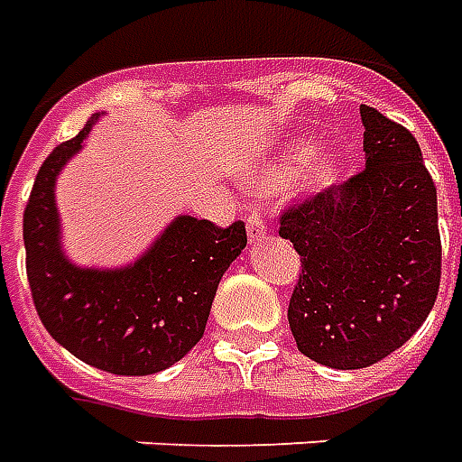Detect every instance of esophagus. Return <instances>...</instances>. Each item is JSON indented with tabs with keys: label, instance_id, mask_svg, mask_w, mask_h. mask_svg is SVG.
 Listing matches in <instances>:
<instances>
[{
	"label": "esophagus",
	"instance_id": "34e87169",
	"mask_svg": "<svg viewBox=\"0 0 462 462\" xmlns=\"http://www.w3.org/2000/svg\"><path fill=\"white\" fill-rule=\"evenodd\" d=\"M247 237L249 245H262L266 240V227L259 215H249L247 217Z\"/></svg>",
	"mask_w": 462,
	"mask_h": 462
}]
</instances>
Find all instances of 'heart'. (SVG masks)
Here are the masks:
<instances>
[{"label": "heart", "instance_id": "1", "mask_svg": "<svg viewBox=\"0 0 462 462\" xmlns=\"http://www.w3.org/2000/svg\"><path fill=\"white\" fill-rule=\"evenodd\" d=\"M299 173V186L306 193H326L343 180L345 159L336 149H323L316 153V146L309 139H299L276 156L274 162L257 176L259 188L283 186Z\"/></svg>", "mask_w": 462, "mask_h": 462}]
</instances>
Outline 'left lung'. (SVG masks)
Returning <instances> with one entry per match:
<instances>
[{
	"label": "left lung",
	"instance_id": "1",
	"mask_svg": "<svg viewBox=\"0 0 462 462\" xmlns=\"http://www.w3.org/2000/svg\"><path fill=\"white\" fill-rule=\"evenodd\" d=\"M365 171L283 210L300 254L289 326L299 350L333 370L384 360L421 328L440 283L439 203L419 142L362 105Z\"/></svg>",
	"mask_w": 462,
	"mask_h": 462
}]
</instances>
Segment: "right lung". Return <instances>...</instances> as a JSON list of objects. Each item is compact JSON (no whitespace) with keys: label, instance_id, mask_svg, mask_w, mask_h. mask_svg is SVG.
Segmentation results:
<instances>
[{"label":"right lung","instance_id":"right-lung-1","mask_svg":"<svg viewBox=\"0 0 462 462\" xmlns=\"http://www.w3.org/2000/svg\"><path fill=\"white\" fill-rule=\"evenodd\" d=\"M100 115L58 144L36 173L23 210L31 299L51 337L78 360L142 377L179 362L203 337L215 291L247 245L245 222L217 227L179 215L134 264L78 266L60 249L56 179Z\"/></svg>","mask_w":462,"mask_h":462}]
</instances>
